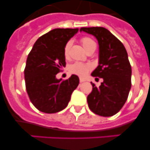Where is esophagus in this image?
Segmentation results:
<instances>
[{
	"mask_svg": "<svg viewBox=\"0 0 150 150\" xmlns=\"http://www.w3.org/2000/svg\"><path fill=\"white\" fill-rule=\"evenodd\" d=\"M85 79H82V78H80V79H79V82H81V83H82V82H85Z\"/></svg>",
	"mask_w": 150,
	"mask_h": 150,
	"instance_id": "34e87169",
	"label": "esophagus"
}]
</instances>
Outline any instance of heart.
Wrapping results in <instances>:
<instances>
[{
    "mask_svg": "<svg viewBox=\"0 0 150 150\" xmlns=\"http://www.w3.org/2000/svg\"><path fill=\"white\" fill-rule=\"evenodd\" d=\"M81 42H82V46L84 47V48L86 50H87L88 48L90 46H91L92 45H94V42L92 40L91 38H88V37H83V38L81 39ZM71 42L69 41L66 43L65 46L64 48V54L66 58L68 57L69 56V52L70 49H71ZM91 69V65L89 64H84V63L79 62H76L74 63L71 65H70L69 67V71L71 74H76L79 76H86V74H88L90 70Z\"/></svg>",
    "mask_w": 150,
    "mask_h": 150,
    "instance_id": "b5f03b06",
    "label": "heart"
}]
</instances>
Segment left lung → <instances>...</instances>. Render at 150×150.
<instances>
[{
	"label": "left lung",
	"mask_w": 150,
	"mask_h": 150,
	"mask_svg": "<svg viewBox=\"0 0 150 150\" xmlns=\"http://www.w3.org/2000/svg\"><path fill=\"white\" fill-rule=\"evenodd\" d=\"M82 31L94 35L98 42V66L91 76L103 79L98 88L91 82L92 91L87 97L88 107L100 116H113L123 106L131 88L128 54L122 42L107 29L82 27Z\"/></svg>",
	"instance_id": "left-lung-1"
}]
</instances>
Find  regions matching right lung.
<instances>
[{
    "instance_id": "obj_1",
    "label": "right lung",
    "mask_w": 150,
    "mask_h": 150,
    "mask_svg": "<svg viewBox=\"0 0 150 150\" xmlns=\"http://www.w3.org/2000/svg\"><path fill=\"white\" fill-rule=\"evenodd\" d=\"M79 29L57 28L38 38L29 53L24 69L26 89L30 101L40 112L56 113L65 108L79 79L64 81L56 77L65 66L64 48Z\"/></svg>"
}]
</instances>
